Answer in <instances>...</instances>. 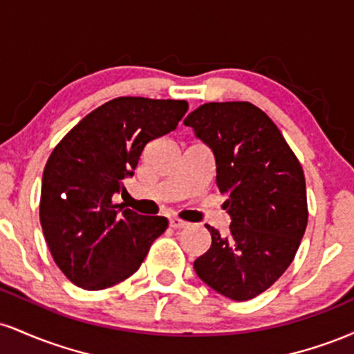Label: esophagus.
I'll use <instances>...</instances> for the list:
<instances>
[{
  "label": "esophagus",
  "instance_id": "esophagus-1",
  "mask_svg": "<svg viewBox=\"0 0 354 354\" xmlns=\"http://www.w3.org/2000/svg\"><path fill=\"white\" fill-rule=\"evenodd\" d=\"M169 226L174 230H183V228H188L189 223L183 221V219H180V218H171L169 219Z\"/></svg>",
  "mask_w": 354,
  "mask_h": 354
}]
</instances>
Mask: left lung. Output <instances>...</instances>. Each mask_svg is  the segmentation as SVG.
<instances>
[{
  "instance_id": "obj_1",
  "label": "left lung",
  "mask_w": 354,
  "mask_h": 354,
  "mask_svg": "<svg viewBox=\"0 0 354 354\" xmlns=\"http://www.w3.org/2000/svg\"><path fill=\"white\" fill-rule=\"evenodd\" d=\"M185 124L214 154L231 218L226 236L205 225L211 246L194 271L219 295L248 301L286 271L301 243L308 225L303 168L273 121L248 101L205 103Z\"/></svg>"
}]
</instances>
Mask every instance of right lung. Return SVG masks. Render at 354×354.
<instances>
[{
  "label": "right lung",
  "instance_id": "1",
  "mask_svg": "<svg viewBox=\"0 0 354 354\" xmlns=\"http://www.w3.org/2000/svg\"><path fill=\"white\" fill-rule=\"evenodd\" d=\"M178 100L121 96L96 108L53 149L43 171L39 221L53 259L83 290H104L136 273L168 228L113 203L135 174L145 146L176 129Z\"/></svg>",
  "mask_w": 354,
  "mask_h": 354
}]
</instances>
